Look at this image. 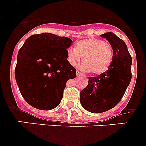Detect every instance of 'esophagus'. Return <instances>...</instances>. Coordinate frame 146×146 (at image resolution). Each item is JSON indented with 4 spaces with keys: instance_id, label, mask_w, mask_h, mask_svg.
<instances>
[{
    "instance_id": "obj_1",
    "label": "esophagus",
    "mask_w": 146,
    "mask_h": 146,
    "mask_svg": "<svg viewBox=\"0 0 146 146\" xmlns=\"http://www.w3.org/2000/svg\"><path fill=\"white\" fill-rule=\"evenodd\" d=\"M76 74H77V76H80V75L82 74V73H81L80 72H79V71H76Z\"/></svg>"
}]
</instances>
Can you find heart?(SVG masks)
Segmentation results:
<instances>
[{
  "label": "heart",
  "mask_w": 146,
  "mask_h": 146,
  "mask_svg": "<svg viewBox=\"0 0 146 146\" xmlns=\"http://www.w3.org/2000/svg\"><path fill=\"white\" fill-rule=\"evenodd\" d=\"M112 57V48L109 44L101 39L90 38L79 40L75 48L68 49L66 59L72 66H76L82 59L84 62L79 66L80 70L100 74L108 70Z\"/></svg>",
  "instance_id": "1"
}]
</instances>
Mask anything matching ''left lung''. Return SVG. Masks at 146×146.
Listing matches in <instances>:
<instances>
[{
	"mask_svg": "<svg viewBox=\"0 0 146 146\" xmlns=\"http://www.w3.org/2000/svg\"><path fill=\"white\" fill-rule=\"evenodd\" d=\"M112 47V61L107 72L89 78L87 87L80 91V102L92 113L107 111L117 106L131 80L132 58L125 42L112 32L101 35Z\"/></svg>",
	"mask_w": 146,
	"mask_h": 146,
	"instance_id": "8db88e82",
	"label": "left lung"
}]
</instances>
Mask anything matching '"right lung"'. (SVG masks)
<instances>
[{
	"instance_id": "obj_1",
	"label": "right lung",
	"mask_w": 146,
	"mask_h": 146,
	"mask_svg": "<svg viewBox=\"0 0 146 146\" xmlns=\"http://www.w3.org/2000/svg\"><path fill=\"white\" fill-rule=\"evenodd\" d=\"M72 42L45 32L30 36L19 50L15 78L23 97L34 108L57 107L67 80L76 77V69L66 59Z\"/></svg>"
}]
</instances>
